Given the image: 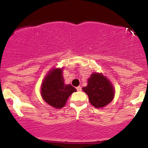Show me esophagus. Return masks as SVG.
<instances>
[{
    "mask_svg": "<svg viewBox=\"0 0 148 148\" xmlns=\"http://www.w3.org/2000/svg\"><path fill=\"white\" fill-rule=\"evenodd\" d=\"M76 90H77V91H81L82 88H81V86H78V87H76Z\"/></svg>",
    "mask_w": 148,
    "mask_h": 148,
    "instance_id": "esophagus-1",
    "label": "esophagus"
}]
</instances>
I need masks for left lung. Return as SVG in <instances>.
Listing matches in <instances>:
<instances>
[{"instance_id": "1", "label": "left lung", "mask_w": 148, "mask_h": 148, "mask_svg": "<svg viewBox=\"0 0 148 148\" xmlns=\"http://www.w3.org/2000/svg\"><path fill=\"white\" fill-rule=\"evenodd\" d=\"M90 102L95 108H102L113 100L115 90L111 83L103 74L92 73L88 79V85L83 88Z\"/></svg>"}]
</instances>
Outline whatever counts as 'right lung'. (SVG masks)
Returning <instances> with one entry per match:
<instances>
[{
  "instance_id": "1",
  "label": "right lung",
  "mask_w": 148,
  "mask_h": 148,
  "mask_svg": "<svg viewBox=\"0 0 148 148\" xmlns=\"http://www.w3.org/2000/svg\"><path fill=\"white\" fill-rule=\"evenodd\" d=\"M76 89L70 84L65 85L62 77V69H53L48 73L41 86V95L50 106L61 108L68 97Z\"/></svg>"
}]
</instances>
